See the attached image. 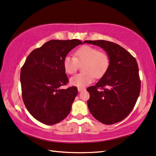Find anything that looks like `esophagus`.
Masks as SVG:
<instances>
[{"mask_svg": "<svg viewBox=\"0 0 156 156\" xmlns=\"http://www.w3.org/2000/svg\"><path fill=\"white\" fill-rule=\"evenodd\" d=\"M86 89L85 88H82V87H78V91L79 92H81V91H84Z\"/></svg>", "mask_w": 156, "mask_h": 156, "instance_id": "34e87169", "label": "esophagus"}]
</instances>
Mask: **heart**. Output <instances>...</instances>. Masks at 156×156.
<instances>
[{
	"mask_svg": "<svg viewBox=\"0 0 156 156\" xmlns=\"http://www.w3.org/2000/svg\"><path fill=\"white\" fill-rule=\"evenodd\" d=\"M75 57L66 55L63 60V67L67 74L75 73L79 63L82 64L83 73L71 77L70 83L78 87H83L93 82L95 76L100 78L104 75L110 65V58L105 53L90 46H83L75 52Z\"/></svg>",
	"mask_w": 156,
	"mask_h": 156,
	"instance_id": "obj_1",
	"label": "heart"
}]
</instances>
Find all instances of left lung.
<instances>
[{"mask_svg": "<svg viewBox=\"0 0 156 156\" xmlns=\"http://www.w3.org/2000/svg\"><path fill=\"white\" fill-rule=\"evenodd\" d=\"M84 43L102 48L110 58L107 72L96 85L87 89L90 94L87 101L89 111L105 125L119 122L130 113L139 96L141 81L136 60L112 42L97 40Z\"/></svg>", "mask_w": 156, "mask_h": 156, "instance_id": "left-lung-1", "label": "left lung"}]
</instances>
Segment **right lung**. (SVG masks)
I'll list each match as a JSON object with an SVG mask.
<instances>
[{
    "label": "right lung",
    "instance_id": "add662e5",
    "mask_svg": "<svg viewBox=\"0 0 156 156\" xmlns=\"http://www.w3.org/2000/svg\"><path fill=\"white\" fill-rule=\"evenodd\" d=\"M82 42L51 40L31 52L22 67V95L27 109L36 119L52 125L64 119L78 94L76 87L60 89L69 82L63 60Z\"/></svg>",
    "mask_w": 156,
    "mask_h": 156
}]
</instances>
